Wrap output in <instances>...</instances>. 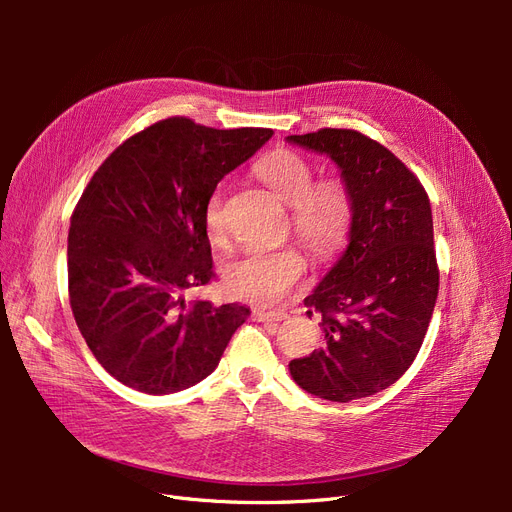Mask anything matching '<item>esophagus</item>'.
Instances as JSON below:
<instances>
[{
	"mask_svg": "<svg viewBox=\"0 0 512 512\" xmlns=\"http://www.w3.org/2000/svg\"><path fill=\"white\" fill-rule=\"evenodd\" d=\"M252 316H254V320H258V322H269V320H273V322H277V320H284L286 318V312H282V309H260V307H256V309H252Z\"/></svg>",
	"mask_w": 512,
	"mask_h": 512,
	"instance_id": "esophagus-1",
	"label": "esophagus"
}]
</instances>
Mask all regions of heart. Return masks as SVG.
I'll return each mask as SVG.
<instances>
[{
  "instance_id": "1",
  "label": "heart",
  "mask_w": 512,
  "mask_h": 512,
  "mask_svg": "<svg viewBox=\"0 0 512 512\" xmlns=\"http://www.w3.org/2000/svg\"><path fill=\"white\" fill-rule=\"evenodd\" d=\"M258 177L290 207V228L318 260L333 258L346 243L354 200L342 177L316 179V168L301 153L275 149L256 164ZM205 230L213 243L226 239L224 188L205 203ZM307 271L299 245L277 250H252L232 258L224 267V286L239 301L267 305L280 301L297 286Z\"/></svg>"
}]
</instances>
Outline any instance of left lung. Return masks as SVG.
<instances>
[{"instance_id":"1","label":"left lung","mask_w":512,"mask_h":512,"mask_svg":"<svg viewBox=\"0 0 512 512\" xmlns=\"http://www.w3.org/2000/svg\"><path fill=\"white\" fill-rule=\"evenodd\" d=\"M288 141L331 156L354 200L346 252L305 299L324 344L288 365L301 389L346 404L395 384L423 346L440 288L431 205L412 170L361 132Z\"/></svg>"}]
</instances>
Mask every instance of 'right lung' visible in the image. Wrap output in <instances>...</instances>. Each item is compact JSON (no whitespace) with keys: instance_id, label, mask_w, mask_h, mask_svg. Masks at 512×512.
Segmentation results:
<instances>
[{"instance_id":"right-lung-1","label":"right lung","mask_w":512,"mask_h":512,"mask_svg":"<svg viewBox=\"0 0 512 512\" xmlns=\"http://www.w3.org/2000/svg\"><path fill=\"white\" fill-rule=\"evenodd\" d=\"M273 136L168 117L123 141L89 179L68 232V297L96 361L149 395L188 389L218 367L250 309L185 301L215 280L205 203Z\"/></svg>"}]
</instances>
